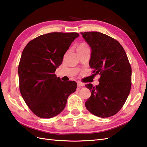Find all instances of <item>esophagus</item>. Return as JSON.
Returning a JSON list of instances; mask_svg holds the SVG:
<instances>
[{
  "instance_id": "esophagus-1",
  "label": "esophagus",
  "mask_w": 147,
  "mask_h": 147,
  "mask_svg": "<svg viewBox=\"0 0 147 147\" xmlns=\"http://www.w3.org/2000/svg\"><path fill=\"white\" fill-rule=\"evenodd\" d=\"M77 84H78V86H79V87H83V86H84V84L81 83V82H78V83H77Z\"/></svg>"
}]
</instances>
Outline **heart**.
Masks as SVG:
<instances>
[{
  "mask_svg": "<svg viewBox=\"0 0 147 147\" xmlns=\"http://www.w3.org/2000/svg\"><path fill=\"white\" fill-rule=\"evenodd\" d=\"M86 47H88L86 45H85L84 44H81L79 46H78V48H86Z\"/></svg>",
  "mask_w": 147,
  "mask_h": 147,
  "instance_id": "b5f03b06",
  "label": "heart"
}]
</instances>
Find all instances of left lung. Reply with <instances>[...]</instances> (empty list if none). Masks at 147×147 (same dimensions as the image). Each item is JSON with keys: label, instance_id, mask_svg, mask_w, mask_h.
<instances>
[{"label": "left lung", "instance_id": "8db88e82", "mask_svg": "<svg viewBox=\"0 0 147 147\" xmlns=\"http://www.w3.org/2000/svg\"><path fill=\"white\" fill-rule=\"evenodd\" d=\"M91 53L89 62L100 84L85 85L91 96L85 103L91 113L100 118L117 114L125 104L131 86V67L123 47L117 40L98 32H81Z\"/></svg>", "mask_w": 147, "mask_h": 147}]
</instances>
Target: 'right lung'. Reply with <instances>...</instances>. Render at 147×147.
<instances>
[{
    "mask_svg": "<svg viewBox=\"0 0 147 147\" xmlns=\"http://www.w3.org/2000/svg\"><path fill=\"white\" fill-rule=\"evenodd\" d=\"M76 32H51L39 36L27 44L19 64L20 94L34 113L51 118L62 112L68 96L76 91L75 81L64 82L54 74Z\"/></svg>",
    "mask_w": 147,
    "mask_h": 147,
    "instance_id": "add662e5",
    "label": "right lung"
}]
</instances>
